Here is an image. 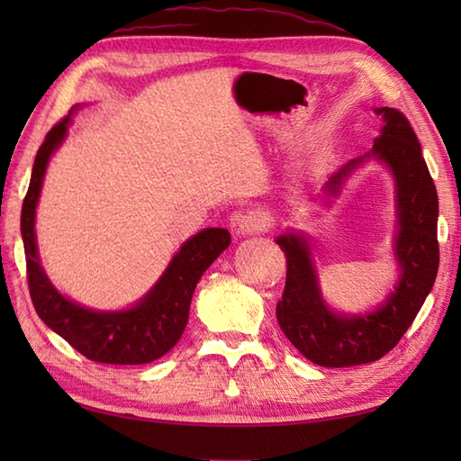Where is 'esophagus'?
I'll return each instance as SVG.
<instances>
[{
  "label": "esophagus",
  "mask_w": 461,
  "mask_h": 461,
  "mask_svg": "<svg viewBox=\"0 0 461 461\" xmlns=\"http://www.w3.org/2000/svg\"><path fill=\"white\" fill-rule=\"evenodd\" d=\"M231 223L240 236H256V233L267 231L271 218L263 210H246L231 215Z\"/></svg>",
  "instance_id": "1"
}]
</instances>
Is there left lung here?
<instances>
[{
	"label": "left lung",
	"mask_w": 461,
	"mask_h": 461,
	"mask_svg": "<svg viewBox=\"0 0 461 461\" xmlns=\"http://www.w3.org/2000/svg\"><path fill=\"white\" fill-rule=\"evenodd\" d=\"M375 113L384 126L372 150L332 174L322 192L335 198L348 176L368 158L384 162L393 172L398 208L394 256L400 279L384 305L366 315L332 312L321 297L307 238L285 231L276 240L287 258L285 289L276 309L277 322L303 357L327 368L366 365L393 350L422 309L439 266L438 192L418 136L400 111L382 106Z\"/></svg>",
	"instance_id": "obj_1"
}]
</instances>
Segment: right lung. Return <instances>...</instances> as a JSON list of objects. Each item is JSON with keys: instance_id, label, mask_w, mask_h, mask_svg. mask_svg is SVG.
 Returning <instances> with one entry per match:
<instances>
[{"instance_id": "1", "label": "right lung", "mask_w": 461, "mask_h": 461, "mask_svg": "<svg viewBox=\"0 0 461 461\" xmlns=\"http://www.w3.org/2000/svg\"><path fill=\"white\" fill-rule=\"evenodd\" d=\"M71 116L59 121L39 146L32 182L22 208V236L27 263V283L37 315L83 357L104 365H146L164 357L185 329L194 289L203 271L230 246L223 228L195 233L176 253L158 283L126 311H93L63 297L39 263L35 243V208L41 194L49 158L65 140Z\"/></svg>"}]
</instances>
